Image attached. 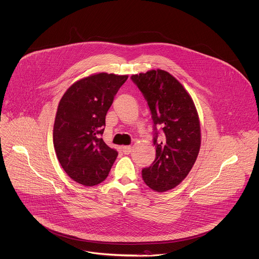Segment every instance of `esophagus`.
<instances>
[{"label":"esophagus","mask_w":259,"mask_h":259,"mask_svg":"<svg viewBox=\"0 0 259 259\" xmlns=\"http://www.w3.org/2000/svg\"><path fill=\"white\" fill-rule=\"evenodd\" d=\"M131 150H132V147L131 146H123V152H124V154H129L130 152H131Z\"/></svg>","instance_id":"esophagus-1"}]
</instances>
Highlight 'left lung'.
<instances>
[{"label":"left lung","mask_w":259,"mask_h":259,"mask_svg":"<svg viewBox=\"0 0 259 259\" xmlns=\"http://www.w3.org/2000/svg\"><path fill=\"white\" fill-rule=\"evenodd\" d=\"M131 79L146 99L155 126L156 157L142 169V179L153 191L166 192L187 178L197 160L201 147L198 111L184 85L165 70L151 69ZM156 125L163 129L160 141Z\"/></svg>","instance_id":"8db88e82"}]
</instances>
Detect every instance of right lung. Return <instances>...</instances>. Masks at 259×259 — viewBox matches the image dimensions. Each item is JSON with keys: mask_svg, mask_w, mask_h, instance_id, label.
<instances>
[{"mask_svg": "<svg viewBox=\"0 0 259 259\" xmlns=\"http://www.w3.org/2000/svg\"><path fill=\"white\" fill-rule=\"evenodd\" d=\"M127 78V74L95 73L72 83L59 101L53 146L64 171L82 186L104 182L118 156L101 135L107 112Z\"/></svg>", "mask_w": 259, "mask_h": 259, "instance_id": "right-lung-1", "label": "right lung"}]
</instances>
